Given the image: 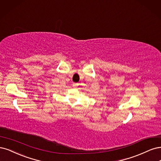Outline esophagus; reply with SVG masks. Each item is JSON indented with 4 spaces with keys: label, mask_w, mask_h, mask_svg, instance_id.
I'll use <instances>...</instances> for the list:
<instances>
[{
    "label": "esophagus",
    "mask_w": 161,
    "mask_h": 161,
    "mask_svg": "<svg viewBox=\"0 0 161 161\" xmlns=\"http://www.w3.org/2000/svg\"><path fill=\"white\" fill-rule=\"evenodd\" d=\"M77 85H78L77 84H73V87H75Z\"/></svg>",
    "instance_id": "34e87169"
}]
</instances>
